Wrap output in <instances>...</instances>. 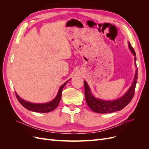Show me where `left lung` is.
Masks as SVG:
<instances>
[{"instance_id":"left-lung-1","label":"left lung","mask_w":149,"mask_h":149,"mask_svg":"<svg viewBox=\"0 0 149 149\" xmlns=\"http://www.w3.org/2000/svg\"><path fill=\"white\" fill-rule=\"evenodd\" d=\"M128 45L130 50L131 51V52L133 53V55L135 56V66H136L137 65L136 63V52H135L134 49L132 47L130 42H128ZM137 68H136V74H135L134 81L131 85V86H130L129 89L127 90V91L124 94V95H123L121 97L113 101H106L100 100V99L99 98H96L91 93V89H90L88 84L84 81V85L85 99L87 104L88 105L90 109L94 112H97V113L101 114L111 113V112H114L123 109V108H124L130 102V101L132 100V99L134 97L135 89H136V86L137 81Z\"/></svg>"}]
</instances>
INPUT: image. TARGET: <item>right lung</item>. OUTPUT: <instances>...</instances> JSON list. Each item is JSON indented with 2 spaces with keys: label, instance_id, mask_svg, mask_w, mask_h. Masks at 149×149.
Wrapping results in <instances>:
<instances>
[{
  "label": "right lung",
  "instance_id": "add662e5",
  "mask_svg": "<svg viewBox=\"0 0 149 149\" xmlns=\"http://www.w3.org/2000/svg\"><path fill=\"white\" fill-rule=\"evenodd\" d=\"M68 81L61 86L59 91L57 94L55 98L52 101L48 102L47 103H43V104H35L32 102H29L24 100L23 99H22L17 93H15V95L17 98V100H19V102L26 109H29V111H33V112H42V113H45V112H49L53 111L55 108L58 106L61 100V95H62V89H63L66 84L68 83Z\"/></svg>",
  "mask_w": 149,
  "mask_h": 149
}]
</instances>
